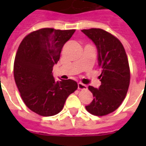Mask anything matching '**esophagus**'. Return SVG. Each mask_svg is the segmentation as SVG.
I'll use <instances>...</instances> for the list:
<instances>
[{
    "mask_svg": "<svg viewBox=\"0 0 146 146\" xmlns=\"http://www.w3.org/2000/svg\"><path fill=\"white\" fill-rule=\"evenodd\" d=\"M77 86H78V89H80V90H83V89H87V85L84 84H82V83H80V82L78 83Z\"/></svg>",
    "mask_w": 146,
    "mask_h": 146,
    "instance_id": "1",
    "label": "esophagus"
}]
</instances>
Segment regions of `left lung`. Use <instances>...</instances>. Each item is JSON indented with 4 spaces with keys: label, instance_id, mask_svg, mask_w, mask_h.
I'll return each instance as SVG.
<instances>
[{
    "label": "left lung",
    "instance_id": "obj_1",
    "mask_svg": "<svg viewBox=\"0 0 146 146\" xmlns=\"http://www.w3.org/2000/svg\"><path fill=\"white\" fill-rule=\"evenodd\" d=\"M92 40L98 50V61L102 73L98 89L89 86L94 99L85 106L95 116H105L119 107L130 84V68L123 46L116 36L102 29L81 30Z\"/></svg>",
    "mask_w": 146,
    "mask_h": 146
}]
</instances>
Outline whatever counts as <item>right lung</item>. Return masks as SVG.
Listing matches in <instances>:
<instances>
[{"instance_id":"right-lung-1","label":"right lung","mask_w":146,"mask_h":146,"mask_svg":"<svg viewBox=\"0 0 146 146\" xmlns=\"http://www.w3.org/2000/svg\"><path fill=\"white\" fill-rule=\"evenodd\" d=\"M74 32L43 28L25 36L18 48L15 81L24 103L38 115L51 116L58 113L68 96L77 89L76 81H56L52 75L62 48Z\"/></svg>"}]
</instances>
